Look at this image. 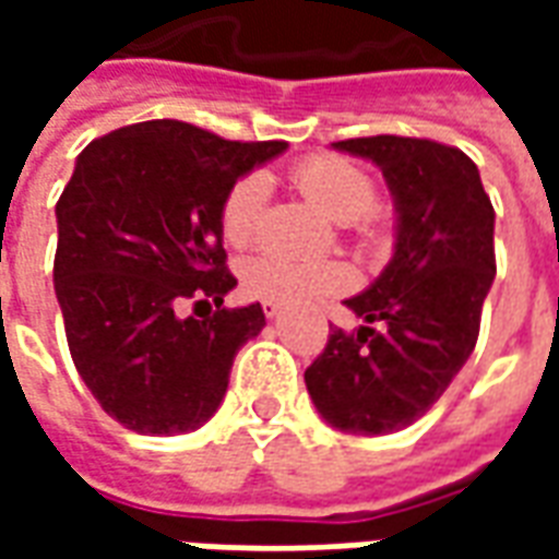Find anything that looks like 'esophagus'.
<instances>
[{
	"label": "esophagus",
	"mask_w": 559,
	"mask_h": 559,
	"mask_svg": "<svg viewBox=\"0 0 559 559\" xmlns=\"http://www.w3.org/2000/svg\"><path fill=\"white\" fill-rule=\"evenodd\" d=\"M263 314H266L269 320H275V317H281V308L275 302H263Z\"/></svg>",
	"instance_id": "34e87169"
}]
</instances>
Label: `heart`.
Masks as SVG:
<instances>
[{
  "label": "heart",
  "mask_w": 559,
  "mask_h": 559,
  "mask_svg": "<svg viewBox=\"0 0 559 559\" xmlns=\"http://www.w3.org/2000/svg\"><path fill=\"white\" fill-rule=\"evenodd\" d=\"M293 179L302 194L341 224L368 221L374 209V179L353 160L341 155H311L296 164ZM269 203L266 173H248L236 179L221 203V233L230 245H248L254 239ZM350 272L335 260H302L278 251H260L242 266V287L248 296L263 302L308 308L323 296L344 290Z\"/></svg>",
  "instance_id": "1"
}]
</instances>
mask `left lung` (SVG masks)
<instances>
[{
	"label": "left lung",
	"mask_w": 559,
	"mask_h": 559,
	"mask_svg": "<svg viewBox=\"0 0 559 559\" xmlns=\"http://www.w3.org/2000/svg\"><path fill=\"white\" fill-rule=\"evenodd\" d=\"M332 146L383 170L395 251L371 287L344 299L362 326L332 329L305 386L332 428L377 437L425 416L467 365L497 272L493 206L455 146L395 134Z\"/></svg>",
	"instance_id": "8db88e82"
}]
</instances>
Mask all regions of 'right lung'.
<instances>
[{
    "label": "right lung",
    "instance_id": "add662e5",
    "mask_svg": "<svg viewBox=\"0 0 559 559\" xmlns=\"http://www.w3.org/2000/svg\"><path fill=\"white\" fill-rule=\"evenodd\" d=\"M284 148L155 119L78 155L56 203V299L78 374L128 431L173 437L212 419L236 353L266 326L260 302L224 308L236 278L221 203ZM188 301L216 314L182 316Z\"/></svg>",
    "mask_w": 559,
    "mask_h": 559
}]
</instances>
